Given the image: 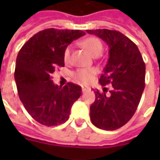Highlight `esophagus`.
I'll return each instance as SVG.
<instances>
[{"mask_svg": "<svg viewBox=\"0 0 160 160\" xmlns=\"http://www.w3.org/2000/svg\"><path fill=\"white\" fill-rule=\"evenodd\" d=\"M82 91L84 93L88 92V91H90V88L86 87V86H82Z\"/></svg>", "mask_w": 160, "mask_h": 160, "instance_id": "1", "label": "esophagus"}]
</instances>
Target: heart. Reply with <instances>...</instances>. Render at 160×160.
Segmentation results:
<instances>
[{
	"label": "heart",
	"instance_id": "b5f03b06",
	"mask_svg": "<svg viewBox=\"0 0 160 160\" xmlns=\"http://www.w3.org/2000/svg\"><path fill=\"white\" fill-rule=\"evenodd\" d=\"M81 46L89 52L90 55L94 57H97L102 53L103 44L100 39L96 37H89L85 39L81 42ZM70 52H71V47L67 46L63 55L65 63L70 62ZM95 74H96V70L94 68H81V69H78L73 73V77L77 82L87 84L93 80Z\"/></svg>",
	"mask_w": 160,
	"mask_h": 160
}]
</instances>
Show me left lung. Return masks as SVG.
Listing matches in <instances>:
<instances>
[{
  "label": "left lung",
  "mask_w": 160,
  "mask_h": 160,
  "mask_svg": "<svg viewBox=\"0 0 160 160\" xmlns=\"http://www.w3.org/2000/svg\"><path fill=\"white\" fill-rule=\"evenodd\" d=\"M86 31L109 46V60L99 81L102 86L111 85L109 96L105 87L104 92L95 91L90 119L99 129L115 130L129 122L138 108L145 86V64L136 45L121 32L108 29Z\"/></svg>",
  "instance_id": "1"
}]
</instances>
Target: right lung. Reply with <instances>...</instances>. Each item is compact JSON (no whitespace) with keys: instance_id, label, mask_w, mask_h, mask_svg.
Instances as JSON below:
<instances>
[{"instance_id":"right-lung-1","label":"right lung","mask_w":160,"mask_h":160,"mask_svg":"<svg viewBox=\"0 0 160 160\" xmlns=\"http://www.w3.org/2000/svg\"><path fill=\"white\" fill-rule=\"evenodd\" d=\"M85 35L79 30L46 29L35 34L19 51L15 69L19 97L40 124L51 127L67 121L71 106L81 95L80 85L69 82L59 87L51 75L65 66V48Z\"/></svg>"}]
</instances>
